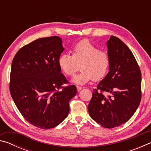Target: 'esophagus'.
<instances>
[{
    "instance_id": "obj_1",
    "label": "esophagus",
    "mask_w": 151,
    "mask_h": 151,
    "mask_svg": "<svg viewBox=\"0 0 151 151\" xmlns=\"http://www.w3.org/2000/svg\"><path fill=\"white\" fill-rule=\"evenodd\" d=\"M76 88H77L78 92H79L82 88H83V87H82V86H76Z\"/></svg>"
}]
</instances>
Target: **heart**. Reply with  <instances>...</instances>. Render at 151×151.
<instances>
[{
  "mask_svg": "<svg viewBox=\"0 0 151 151\" xmlns=\"http://www.w3.org/2000/svg\"><path fill=\"white\" fill-rule=\"evenodd\" d=\"M58 65L66 76H72L79 69L81 70L73 81L76 84H85L93 79L100 81L108 73L109 56L106 51L98 47L88 40H83L74 46L72 55L63 54L58 58Z\"/></svg>",
  "mask_w": 151,
  "mask_h": 151,
  "instance_id": "b5f03b06",
  "label": "heart"
}]
</instances>
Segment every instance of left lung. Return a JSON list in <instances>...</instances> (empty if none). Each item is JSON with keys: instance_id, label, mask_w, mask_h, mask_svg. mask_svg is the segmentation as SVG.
I'll return each mask as SVG.
<instances>
[{"instance_id": "1", "label": "left lung", "mask_w": 151, "mask_h": 151, "mask_svg": "<svg viewBox=\"0 0 151 151\" xmlns=\"http://www.w3.org/2000/svg\"><path fill=\"white\" fill-rule=\"evenodd\" d=\"M106 45L109 72L93 89L88 111L97 123L112 129L127 122L139 106L141 72L133 54L121 40L111 36Z\"/></svg>"}]
</instances>
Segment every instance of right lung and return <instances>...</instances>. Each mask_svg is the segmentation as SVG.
Instances as JSON below:
<instances>
[{
    "mask_svg": "<svg viewBox=\"0 0 151 151\" xmlns=\"http://www.w3.org/2000/svg\"><path fill=\"white\" fill-rule=\"evenodd\" d=\"M65 48L57 36L41 38L22 47L12 60L10 92L24 119L42 129L54 128L69 112L76 94L58 65Z\"/></svg>",
    "mask_w": 151,
    "mask_h": 151,
    "instance_id": "1",
    "label": "right lung"
}]
</instances>
